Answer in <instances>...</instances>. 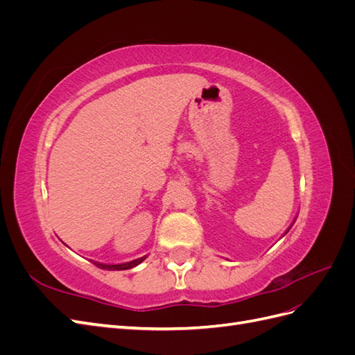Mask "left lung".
<instances>
[{
  "mask_svg": "<svg viewBox=\"0 0 355 355\" xmlns=\"http://www.w3.org/2000/svg\"><path fill=\"white\" fill-rule=\"evenodd\" d=\"M288 230H290V228H288ZM288 230H287V231H286V234H287V232H288Z\"/></svg>",
  "mask_w": 355,
  "mask_h": 355,
  "instance_id": "1",
  "label": "left lung"
}]
</instances>
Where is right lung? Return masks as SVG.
I'll list each match as a JSON object with an SVG mask.
<instances>
[{"label": "right lung", "instance_id": "obj_1", "mask_svg": "<svg viewBox=\"0 0 355 355\" xmlns=\"http://www.w3.org/2000/svg\"><path fill=\"white\" fill-rule=\"evenodd\" d=\"M146 259V256L139 257V259L125 262V263H118V265H106V263H99V262H93L96 266L101 268V270H108V271H123V270H130V268L137 266L141 262H144Z\"/></svg>", "mask_w": 355, "mask_h": 355}]
</instances>
